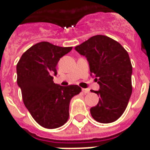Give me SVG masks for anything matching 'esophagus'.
Instances as JSON below:
<instances>
[{"label":"esophagus","instance_id":"esophagus-1","mask_svg":"<svg viewBox=\"0 0 150 150\" xmlns=\"http://www.w3.org/2000/svg\"><path fill=\"white\" fill-rule=\"evenodd\" d=\"M83 91L84 92L85 94H88L90 92V90L89 89H83Z\"/></svg>","mask_w":150,"mask_h":150}]
</instances>
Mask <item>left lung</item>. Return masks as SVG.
Masks as SVG:
<instances>
[{
	"label": "left lung",
	"mask_w": 150,
	"mask_h": 150,
	"mask_svg": "<svg viewBox=\"0 0 150 150\" xmlns=\"http://www.w3.org/2000/svg\"><path fill=\"white\" fill-rule=\"evenodd\" d=\"M75 50L84 55L90 71L100 85L96 106L90 109L93 119L100 123L116 121L125 111L132 91V67L126 50L118 42L105 35H96Z\"/></svg>",
	"instance_id": "left-lung-1"
}]
</instances>
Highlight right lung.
Returning a JSON list of instances; mask_svg holds the SVG:
<instances>
[{"mask_svg":"<svg viewBox=\"0 0 150 150\" xmlns=\"http://www.w3.org/2000/svg\"><path fill=\"white\" fill-rule=\"evenodd\" d=\"M71 50L41 42L29 48L17 64V82L25 106L46 129L59 128L67 121L70 101L81 91L78 85L62 87L53 81L59 59Z\"/></svg>","mask_w":150,"mask_h":150,"instance_id":"1","label":"right lung"}]
</instances>
